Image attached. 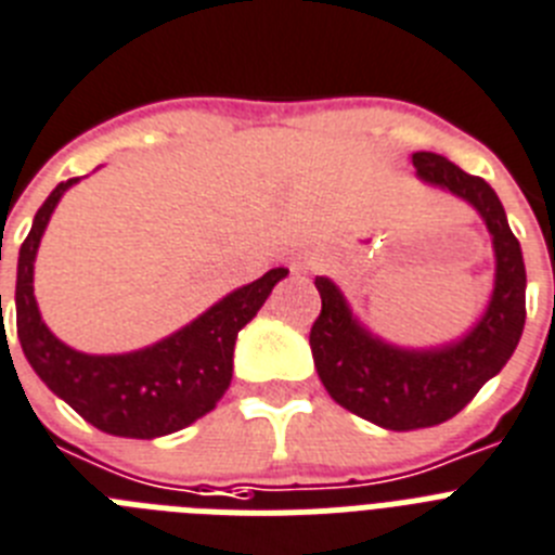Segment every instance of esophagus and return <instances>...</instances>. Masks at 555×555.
Wrapping results in <instances>:
<instances>
[{
	"label": "esophagus",
	"mask_w": 555,
	"mask_h": 555,
	"mask_svg": "<svg viewBox=\"0 0 555 555\" xmlns=\"http://www.w3.org/2000/svg\"><path fill=\"white\" fill-rule=\"evenodd\" d=\"M288 263H292V269H309L311 267V255L309 253H292Z\"/></svg>",
	"instance_id": "esophagus-1"
}]
</instances>
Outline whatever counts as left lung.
I'll return each instance as SVG.
<instances>
[{
    "label": "left lung",
    "instance_id": "obj_1",
    "mask_svg": "<svg viewBox=\"0 0 555 555\" xmlns=\"http://www.w3.org/2000/svg\"><path fill=\"white\" fill-rule=\"evenodd\" d=\"M418 179L463 198L486 221L494 246L489 306L461 339L401 348L364 328L331 278H317L323 311L311 325V357L331 399L382 429L410 433L454 418L489 378L503 371L525 328V260L503 202L480 177L447 156L415 151Z\"/></svg>",
    "mask_w": 555,
    "mask_h": 555
}]
</instances>
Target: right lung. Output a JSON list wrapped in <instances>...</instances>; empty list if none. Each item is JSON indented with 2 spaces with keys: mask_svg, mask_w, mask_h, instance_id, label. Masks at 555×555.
<instances>
[{
  "mask_svg": "<svg viewBox=\"0 0 555 555\" xmlns=\"http://www.w3.org/2000/svg\"><path fill=\"white\" fill-rule=\"evenodd\" d=\"M75 182L78 177L66 179L47 196L18 249V343L41 382L101 433L140 440L179 433L219 404L230 387L238 331L258 314L288 269H269L263 278L230 292L193 323L149 348L129 353H83L69 348L41 320L33 295V263L52 210Z\"/></svg>",
  "mask_w": 555,
  "mask_h": 555,
  "instance_id": "add662e5",
  "label": "right lung"
}]
</instances>
